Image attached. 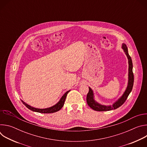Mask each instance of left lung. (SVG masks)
I'll list each match as a JSON object with an SVG mask.
<instances>
[{
  "label": "left lung",
  "instance_id": "8db88e82",
  "mask_svg": "<svg viewBox=\"0 0 147 147\" xmlns=\"http://www.w3.org/2000/svg\"><path fill=\"white\" fill-rule=\"evenodd\" d=\"M122 48L124 50V52H125V55H126L129 60V81H128V86L127 87V88L125 90L123 95L116 102H115L112 105L105 106V105H102L98 103L95 100L93 91L91 90V88L89 87V92L87 95V102L88 105L94 111H109L116 109L119 108L125 102V101L126 100L128 96L129 95L130 93L131 92L133 89V84H134V74L133 72L132 60L129 54L128 49L126 45L125 44H123Z\"/></svg>",
  "mask_w": 147,
  "mask_h": 147
}]
</instances>
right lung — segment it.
Listing matches in <instances>:
<instances>
[{
	"label": "right lung",
	"mask_w": 147,
	"mask_h": 147,
	"mask_svg": "<svg viewBox=\"0 0 147 147\" xmlns=\"http://www.w3.org/2000/svg\"><path fill=\"white\" fill-rule=\"evenodd\" d=\"M70 91H67L62 96V97L61 98V99H60V100L54 106L48 108H45V109H38V108H35L34 107H32L31 106H30L29 105L27 104L26 103H25L23 100H22V102H23V103L24 105L30 110L34 111V112H38V113H54L56 112L59 111V110H60L62 107H63L64 103L65 102V99L66 98V96L67 95V94Z\"/></svg>",
	"instance_id": "1"
}]
</instances>
